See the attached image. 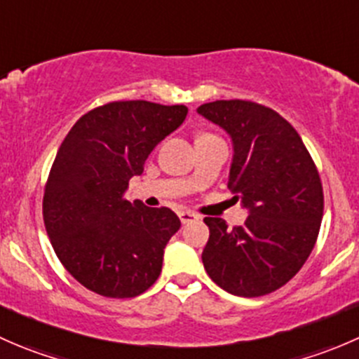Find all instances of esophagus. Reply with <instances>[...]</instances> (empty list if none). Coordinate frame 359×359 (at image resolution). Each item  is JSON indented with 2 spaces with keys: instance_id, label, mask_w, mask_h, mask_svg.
<instances>
[{
  "instance_id": "esophagus-1",
  "label": "esophagus",
  "mask_w": 359,
  "mask_h": 359,
  "mask_svg": "<svg viewBox=\"0 0 359 359\" xmlns=\"http://www.w3.org/2000/svg\"><path fill=\"white\" fill-rule=\"evenodd\" d=\"M180 222L182 224H191V222H198L200 220V215L194 212H189V210H184V212H179Z\"/></svg>"
}]
</instances>
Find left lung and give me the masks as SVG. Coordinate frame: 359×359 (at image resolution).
<instances>
[{
  "mask_svg": "<svg viewBox=\"0 0 359 359\" xmlns=\"http://www.w3.org/2000/svg\"><path fill=\"white\" fill-rule=\"evenodd\" d=\"M198 112L229 133L227 187L248 210L243 226L205 217L208 276L238 297H260L295 276L313 252L323 217L320 173L290 123L250 100H215Z\"/></svg>",
  "mask_w": 359,
  "mask_h": 359,
  "instance_id": "1",
  "label": "left lung"
}]
</instances>
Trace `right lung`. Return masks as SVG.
Listing matches in <instances>:
<instances>
[{
    "label": "right lung",
    "instance_id": "add662e5",
    "mask_svg": "<svg viewBox=\"0 0 359 359\" xmlns=\"http://www.w3.org/2000/svg\"><path fill=\"white\" fill-rule=\"evenodd\" d=\"M186 106L121 100L83 114L50 170L43 220L72 278L111 299L144 293L158 280L163 252L180 220L166 206L125 198L151 151L179 128Z\"/></svg>",
    "mask_w": 359,
    "mask_h": 359
}]
</instances>
